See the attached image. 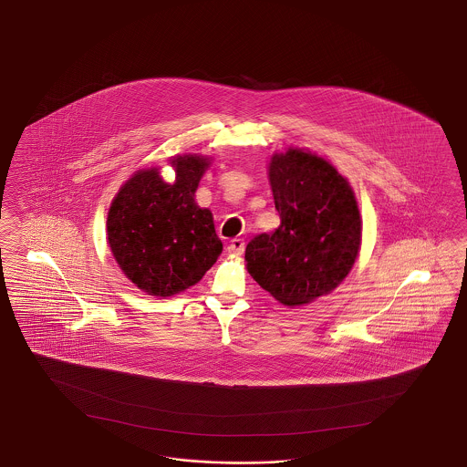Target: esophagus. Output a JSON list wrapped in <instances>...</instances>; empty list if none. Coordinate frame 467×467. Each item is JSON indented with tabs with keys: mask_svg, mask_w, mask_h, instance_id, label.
<instances>
[{
	"mask_svg": "<svg viewBox=\"0 0 467 467\" xmlns=\"http://www.w3.org/2000/svg\"><path fill=\"white\" fill-rule=\"evenodd\" d=\"M243 250H244V242L242 238H234L227 244V254L229 255H242Z\"/></svg>",
	"mask_w": 467,
	"mask_h": 467,
	"instance_id": "obj_1",
	"label": "esophagus"
}]
</instances>
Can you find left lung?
<instances>
[{"instance_id": "left-lung-1", "label": "left lung", "mask_w": 467, "mask_h": 467, "mask_svg": "<svg viewBox=\"0 0 467 467\" xmlns=\"http://www.w3.org/2000/svg\"><path fill=\"white\" fill-rule=\"evenodd\" d=\"M269 182L281 224L248 243L246 271L279 304H310L338 288L358 257L354 190L331 161L293 146L271 157Z\"/></svg>"}]
</instances>
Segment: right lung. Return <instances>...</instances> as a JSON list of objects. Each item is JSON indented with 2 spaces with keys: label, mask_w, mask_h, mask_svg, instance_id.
<instances>
[{
  "label": "right lung",
  "mask_w": 467,
  "mask_h": 467,
  "mask_svg": "<svg viewBox=\"0 0 467 467\" xmlns=\"http://www.w3.org/2000/svg\"><path fill=\"white\" fill-rule=\"evenodd\" d=\"M210 157L171 159L174 182L159 167L141 169L115 194L107 236L120 271L146 295L167 298L196 285L223 254L213 215L194 202Z\"/></svg>",
  "instance_id": "add662e5"
}]
</instances>
